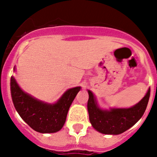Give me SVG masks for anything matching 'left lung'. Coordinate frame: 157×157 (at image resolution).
I'll return each mask as SVG.
<instances>
[{
  "label": "left lung",
  "mask_w": 157,
  "mask_h": 157,
  "mask_svg": "<svg viewBox=\"0 0 157 157\" xmlns=\"http://www.w3.org/2000/svg\"><path fill=\"white\" fill-rule=\"evenodd\" d=\"M89 100L87 103L89 118L92 127L97 131L104 134L117 135L132 127L142 117L150 96V88L141 101L130 108H110L101 107L97 97L87 90Z\"/></svg>",
  "instance_id": "8db88e82"
}]
</instances>
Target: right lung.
Here are the masks:
<instances>
[{
	"mask_svg": "<svg viewBox=\"0 0 157 157\" xmlns=\"http://www.w3.org/2000/svg\"><path fill=\"white\" fill-rule=\"evenodd\" d=\"M80 90L81 86L68 89L55 103H47L23 91L15 77L11 78V94L16 111L33 130L41 134L56 133L61 130L69 108Z\"/></svg>",
	"mask_w": 157,
	"mask_h": 157,
	"instance_id": "obj_1",
	"label": "right lung"
}]
</instances>
